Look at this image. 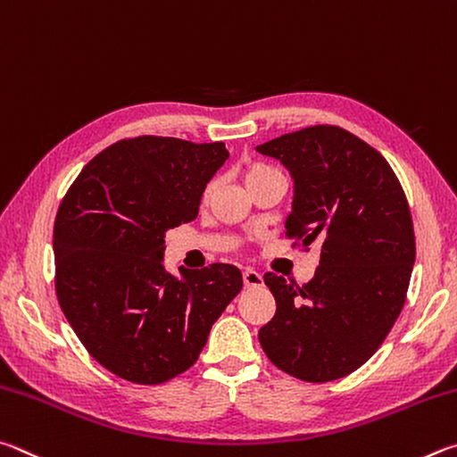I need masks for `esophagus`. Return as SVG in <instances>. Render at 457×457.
<instances>
[{"label":"esophagus","instance_id":"34e87169","mask_svg":"<svg viewBox=\"0 0 457 457\" xmlns=\"http://www.w3.org/2000/svg\"><path fill=\"white\" fill-rule=\"evenodd\" d=\"M243 281L246 289H257V287H262V275L254 269H245L243 270Z\"/></svg>","mask_w":457,"mask_h":457}]
</instances>
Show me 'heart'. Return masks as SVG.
<instances>
[{
    "instance_id": "b5f03b06",
    "label": "heart",
    "mask_w": 457,
    "mask_h": 457,
    "mask_svg": "<svg viewBox=\"0 0 457 457\" xmlns=\"http://www.w3.org/2000/svg\"><path fill=\"white\" fill-rule=\"evenodd\" d=\"M267 172H273V168H269V166H265V164H253L249 170H246V174H245V180L249 182V180H253V179H257V176H262V174H267ZM208 192H211V187H208L206 190H204V196H208Z\"/></svg>"
}]
</instances>
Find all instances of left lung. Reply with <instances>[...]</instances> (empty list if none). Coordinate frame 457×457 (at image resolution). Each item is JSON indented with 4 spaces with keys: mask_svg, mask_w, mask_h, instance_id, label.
I'll return each mask as SVG.
<instances>
[{
    "mask_svg": "<svg viewBox=\"0 0 457 457\" xmlns=\"http://www.w3.org/2000/svg\"><path fill=\"white\" fill-rule=\"evenodd\" d=\"M293 179L285 228L321 243L307 285L275 273V317L261 347L293 378L325 383L359 370L402 313L415 262L411 212L387 160L339 126H311L257 146Z\"/></svg>",
    "mask_w": 457,
    "mask_h": 457,
    "instance_id": "1",
    "label": "left lung"
}]
</instances>
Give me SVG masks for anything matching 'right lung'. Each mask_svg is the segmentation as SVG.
<instances>
[{
	"mask_svg": "<svg viewBox=\"0 0 457 457\" xmlns=\"http://www.w3.org/2000/svg\"><path fill=\"white\" fill-rule=\"evenodd\" d=\"M222 142L138 136L87 162L54 224L55 293L78 339L118 378L156 386L187 371L243 289L241 270L164 267V237L196 219L227 162Z\"/></svg>",
	"mask_w": 457,
	"mask_h": 457,
	"instance_id": "right-lung-1",
	"label": "right lung"
}]
</instances>
